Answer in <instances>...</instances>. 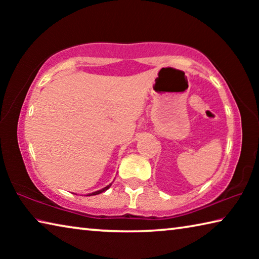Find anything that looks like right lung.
Listing matches in <instances>:
<instances>
[{
  "label": "right lung",
  "mask_w": 259,
  "mask_h": 259,
  "mask_svg": "<svg viewBox=\"0 0 259 259\" xmlns=\"http://www.w3.org/2000/svg\"><path fill=\"white\" fill-rule=\"evenodd\" d=\"M111 185H112V184H109V185H107L106 187L102 188V190H99V191H96V192H93V193H89V194H87V196H91V195H97V194H100V193H103V192H105V191H107L108 188L111 187Z\"/></svg>",
  "instance_id": "right-lung-1"
}]
</instances>
